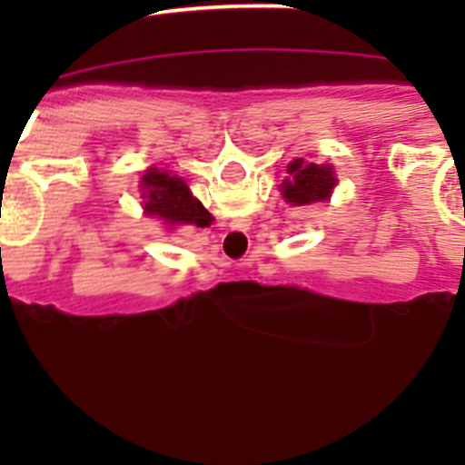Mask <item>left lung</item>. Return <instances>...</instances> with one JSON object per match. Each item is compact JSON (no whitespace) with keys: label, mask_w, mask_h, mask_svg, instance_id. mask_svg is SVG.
I'll return each instance as SVG.
<instances>
[{"label":"left lung","mask_w":465,"mask_h":465,"mask_svg":"<svg viewBox=\"0 0 465 465\" xmlns=\"http://www.w3.org/2000/svg\"><path fill=\"white\" fill-rule=\"evenodd\" d=\"M289 179H283L282 193L291 204H314L331 197L335 176L331 165H316L305 158H295L289 165Z\"/></svg>","instance_id":"left-lung-1"}]
</instances>
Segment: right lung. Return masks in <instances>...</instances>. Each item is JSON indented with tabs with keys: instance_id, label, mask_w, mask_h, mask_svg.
I'll return each instance as SVG.
<instances>
[{
	"instance_id": "add662e5",
	"label": "right lung",
	"mask_w": 465,
	"mask_h": 465,
	"mask_svg": "<svg viewBox=\"0 0 465 465\" xmlns=\"http://www.w3.org/2000/svg\"><path fill=\"white\" fill-rule=\"evenodd\" d=\"M143 212L167 225H209L212 216L197 203L179 176L165 170H149L142 176Z\"/></svg>"
}]
</instances>
